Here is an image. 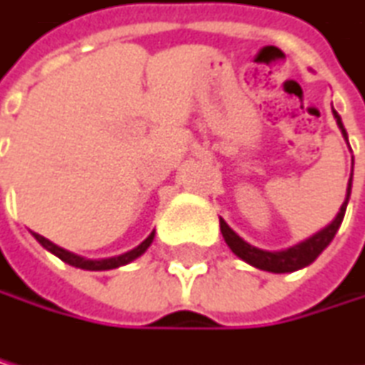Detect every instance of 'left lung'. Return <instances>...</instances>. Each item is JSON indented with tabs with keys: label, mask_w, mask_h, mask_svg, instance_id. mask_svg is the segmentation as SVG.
I'll return each instance as SVG.
<instances>
[{
	"label": "left lung",
	"mask_w": 365,
	"mask_h": 365,
	"mask_svg": "<svg viewBox=\"0 0 365 365\" xmlns=\"http://www.w3.org/2000/svg\"><path fill=\"white\" fill-rule=\"evenodd\" d=\"M331 113H334V119H336V126L341 128V135L348 142V133H346V128H343V121H341L339 113H336V110H331ZM352 167H354V160H352ZM350 192H352V173H350V180H348L346 200H343V205H341L339 214L334 217V221H331L329 225H325L323 230H318L316 235H312L309 239H304V242L291 246V248H284V250H262V248L250 246L223 219H219V223H221V235H223L225 244L230 246V250L235 252V255L239 259L248 262L250 266H255V269L269 271V273H294L298 269H304V266H309L329 246L331 239H334L336 230L341 227L343 217H346V207H348V200H350Z\"/></svg>",
	"instance_id": "obj_1"
}]
</instances>
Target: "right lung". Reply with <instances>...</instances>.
Here are the masks:
<instances>
[{"label": "right lung", "instance_id": "obj_1", "mask_svg": "<svg viewBox=\"0 0 365 365\" xmlns=\"http://www.w3.org/2000/svg\"><path fill=\"white\" fill-rule=\"evenodd\" d=\"M34 237L38 239V244H40L42 248H47L49 252H53L56 257H61V259H63L65 264H69V266H76V269H83V271H110V269H119V266H123V264H128V262H133V259H138L140 255H144L146 248L153 244L155 232L148 235L138 248H133V250L123 252V255H117V257H108V259H86V257L74 255V252H69V250L61 248V246H56L53 242H49V239H44V237L38 235V232H34Z\"/></svg>", "mask_w": 365, "mask_h": 365}]
</instances>
